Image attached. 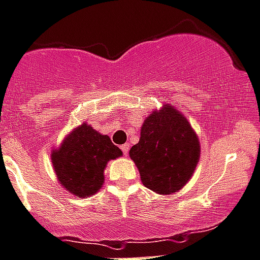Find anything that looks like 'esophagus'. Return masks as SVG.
Listing matches in <instances>:
<instances>
[{
	"instance_id": "obj_1",
	"label": "esophagus",
	"mask_w": 260,
	"mask_h": 260,
	"mask_svg": "<svg viewBox=\"0 0 260 260\" xmlns=\"http://www.w3.org/2000/svg\"><path fill=\"white\" fill-rule=\"evenodd\" d=\"M128 148H130V144H128V143H125V144L121 145V150H122L123 154H125V155H127Z\"/></svg>"
}]
</instances>
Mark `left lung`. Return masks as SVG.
I'll return each instance as SVG.
<instances>
[{
    "label": "left lung",
    "instance_id": "obj_1",
    "mask_svg": "<svg viewBox=\"0 0 260 260\" xmlns=\"http://www.w3.org/2000/svg\"><path fill=\"white\" fill-rule=\"evenodd\" d=\"M130 158L143 185L160 195L177 192L191 179L200 157L197 133L180 111L165 105L144 120Z\"/></svg>",
    "mask_w": 260,
    "mask_h": 260
}]
</instances>
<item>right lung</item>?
<instances>
[{
	"label": "right lung",
	"mask_w": 260,
	"mask_h": 260,
	"mask_svg": "<svg viewBox=\"0 0 260 260\" xmlns=\"http://www.w3.org/2000/svg\"><path fill=\"white\" fill-rule=\"evenodd\" d=\"M121 155L120 148L107 135L84 122L53 149L51 159L61 186L75 197L88 198L102 187L108 160Z\"/></svg>",
	"instance_id": "1"
}]
</instances>
